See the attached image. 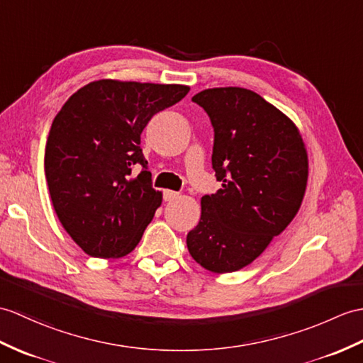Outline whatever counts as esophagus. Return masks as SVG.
<instances>
[{
  "mask_svg": "<svg viewBox=\"0 0 363 363\" xmlns=\"http://www.w3.org/2000/svg\"><path fill=\"white\" fill-rule=\"evenodd\" d=\"M176 198H179V193H178V191H173V190H164V201H165V202L174 201Z\"/></svg>",
  "mask_w": 363,
  "mask_h": 363,
  "instance_id": "34e87169",
  "label": "esophagus"
}]
</instances>
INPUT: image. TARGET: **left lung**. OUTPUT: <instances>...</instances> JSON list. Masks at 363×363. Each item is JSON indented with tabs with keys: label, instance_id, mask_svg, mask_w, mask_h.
Instances as JSON below:
<instances>
[{
	"label": "left lung",
	"instance_id": "8db88e82",
	"mask_svg": "<svg viewBox=\"0 0 363 363\" xmlns=\"http://www.w3.org/2000/svg\"><path fill=\"white\" fill-rule=\"evenodd\" d=\"M191 100L212 122L221 189L202 196L187 247L207 271L233 272L263 254L298 212L308 155L297 126L254 91L213 88Z\"/></svg>",
	"mask_w": 363,
	"mask_h": 363
}]
</instances>
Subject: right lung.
<instances>
[{"label":"right lung","instance_id":"right-lung-1","mask_svg":"<svg viewBox=\"0 0 363 363\" xmlns=\"http://www.w3.org/2000/svg\"><path fill=\"white\" fill-rule=\"evenodd\" d=\"M189 86L99 80L67 99L49 130L45 174L65 230L91 257L121 258L138 246L161 206L140 134ZM143 170L130 179L133 166Z\"/></svg>","mask_w":363,"mask_h":363}]
</instances>
